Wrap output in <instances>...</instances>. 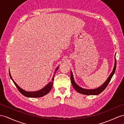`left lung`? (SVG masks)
<instances>
[{"instance_id":"1","label":"left lung","mask_w":124,"mask_h":124,"mask_svg":"<svg viewBox=\"0 0 124 124\" xmlns=\"http://www.w3.org/2000/svg\"><path fill=\"white\" fill-rule=\"evenodd\" d=\"M115 64H114V67L113 69V70L112 72L111 73V74L109 76V77L108 78L107 80L105 81V82L102 85H101V86L98 87L97 88H95V89H92V90H88V89H85V88H83L79 86L78 85L75 83L73 76V74L72 71H71V83L73 85V87H74V89L77 91L78 92L84 95H98L100 94L105 89L106 87L107 86L108 84L109 83V82L112 78V77L113 76L114 73L115 72L116 70V60L115 57Z\"/></svg>"}]
</instances>
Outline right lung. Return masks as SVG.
I'll return each instance as SVG.
<instances>
[{"instance_id": "1", "label": "right lung", "mask_w": 124, "mask_h": 124, "mask_svg": "<svg viewBox=\"0 0 124 124\" xmlns=\"http://www.w3.org/2000/svg\"><path fill=\"white\" fill-rule=\"evenodd\" d=\"M59 68V66H58L55 70L54 74L53 77L52 78V81L49 82V83L47 84L46 86H44V87H43L42 89L38 91H35V92H27L23 90V89H22L21 87H20L18 85L16 84V83L14 81L13 79H12L11 76L10 75V73H9V75H10V78L12 80V81H13L14 83L15 84V85H16V86L17 87V88H18V90H19V91L23 94V95H24V96H26L28 97H31V98H34V97H42L44 96V95H46L47 93H48L51 90V88L52 87V85H53V81L54 80V75L56 71L58 70V69Z\"/></svg>"}]
</instances>
